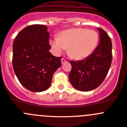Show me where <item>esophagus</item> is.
<instances>
[{
  "label": "esophagus",
  "instance_id": "34e87169",
  "mask_svg": "<svg viewBox=\"0 0 127 127\" xmlns=\"http://www.w3.org/2000/svg\"><path fill=\"white\" fill-rule=\"evenodd\" d=\"M61 62H62V64H64L65 63H67V60H66L65 59H64V58L61 59Z\"/></svg>",
  "mask_w": 127,
  "mask_h": 127
}]
</instances>
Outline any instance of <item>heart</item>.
Segmentation results:
<instances>
[{
  "mask_svg": "<svg viewBox=\"0 0 127 127\" xmlns=\"http://www.w3.org/2000/svg\"><path fill=\"white\" fill-rule=\"evenodd\" d=\"M98 40V33L94 30L74 28L60 32L58 38L50 40V44L57 54H61L68 47V54L72 59L82 60L94 52Z\"/></svg>",
  "mask_w": 127,
  "mask_h": 127,
  "instance_id": "heart-1",
  "label": "heart"
}]
</instances>
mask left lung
<instances>
[{
	"mask_svg": "<svg viewBox=\"0 0 127 127\" xmlns=\"http://www.w3.org/2000/svg\"><path fill=\"white\" fill-rule=\"evenodd\" d=\"M100 42L94 52L82 60L70 61L69 80L72 86L82 92L97 88L105 78L112 60L110 38L102 29L97 28Z\"/></svg>",
	"mask_w": 127,
	"mask_h": 127,
	"instance_id": "obj_1",
	"label": "left lung"
}]
</instances>
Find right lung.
Masks as SVG:
<instances>
[{
    "label": "right lung",
    "mask_w": 127,
    "mask_h": 127,
    "mask_svg": "<svg viewBox=\"0 0 127 127\" xmlns=\"http://www.w3.org/2000/svg\"><path fill=\"white\" fill-rule=\"evenodd\" d=\"M49 32L44 25H29L13 42L12 65L20 84L33 92L47 90L54 72L61 66V57L49 52Z\"/></svg>",
    "instance_id": "right-lung-1"
}]
</instances>
